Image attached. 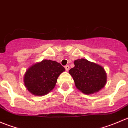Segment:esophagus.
I'll return each mask as SVG.
<instances>
[{"label":"esophagus","instance_id":"esophagus-1","mask_svg":"<svg viewBox=\"0 0 128 128\" xmlns=\"http://www.w3.org/2000/svg\"><path fill=\"white\" fill-rule=\"evenodd\" d=\"M69 65H66L65 66V69H66V71H68V70H69Z\"/></svg>","mask_w":128,"mask_h":128}]
</instances>
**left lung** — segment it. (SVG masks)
I'll return each mask as SVG.
<instances>
[{
	"label": "left lung",
	"instance_id": "left-lung-1",
	"mask_svg": "<svg viewBox=\"0 0 128 128\" xmlns=\"http://www.w3.org/2000/svg\"><path fill=\"white\" fill-rule=\"evenodd\" d=\"M74 68L69 70L76 87L84 94L89 95L104 88L106 82V74L100 66L87 59H77Z\"/></svg>",
	"mask_w": 128,
	"mask_h": 128
}]
</instances>
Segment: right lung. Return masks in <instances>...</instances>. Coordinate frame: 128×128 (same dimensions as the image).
<instances>
[{"label":"right lung","instance_id":"1","mask_svg":"<svg viewBox=\"0 0 128 128\" xmlns=\"http://www.w3.org/2000/svg\"><path fill=\"white\" fill-rule=\"evenodd\" d=\"M64 70L59 63L43 60L26 70L24 76V86L33 95H46L54 88L58 77Z\"/></svg>","mask_w":128,"mask_h":128}]
</instances>
